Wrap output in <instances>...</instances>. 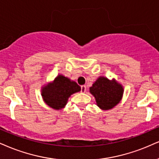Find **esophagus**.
Segmentation results:
<instances>
[{
    "mask_svg": "<svg viewBox=\"0 0 159 159\" xmlns=\"http://www.w3.org/2000/svg\"><path fill=\"white\" fill-rule=\"evenodd\" d=\"M86 91V86L85 85H82L81 86V92L82 93H85Z\"/></svg>",
    "mask_w": 159,
    "mask_h": 159,
    "instance_id": "esophagus-1",
    "label": "esophagus"
}]
</instances>
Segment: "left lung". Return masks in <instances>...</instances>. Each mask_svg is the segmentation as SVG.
Listing matches in <instances>:
<instances>
[{
	"instance_id": "left-lung-1",
	"label": "left lung",
	"mask_w": 159,
	"mask_h": 159,
	"mask_svg": "<svg viewBox=\"0 0 159 159\" xmlns=\"http://www.w3.org/2000/svg\"><path fill=\"white\" fill-rule=\"evenodd\" d=\"M90 93L95 97L97 106L104 111L112 109L122 98L123 86L115 79L110 80L99 76L90 88Z\"/></svg>"
}]
</instances>
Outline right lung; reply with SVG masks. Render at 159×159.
<instances>
[{"label": "right lung", "instance_id": "right-lung-1", "mask_svg": "<svg viewBox=\"0 0 159 159\" xmlns=\"http://www.w3.org/2000/svg\"><path fill=\"white\" fill-rule=\"evenodd\" d=\"M80 90L81 88L76 82L60 74L52 83L42 88L41 95L46 105L59 111L66 106L70 95L80 91Z\"/></svg>", "mask_w": 159, "mask_h": 159}]
</instances>
